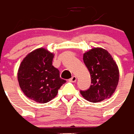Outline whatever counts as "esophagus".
I'll use <instances>...</instances> for the list:
<instances>
[{"instance_id":"obj_1","label":"esophagus","mask_w":134,"mask_h":134,"mask_svg":"<svg viewBox=\"0 0 134 134\" xmlns=\"http://www.w3.org/2000/svg\"><path fill=\"white\" fill-rule=\"evenodd\" d=\"M76 80H77V77H76L75 76H72V77L70 79V82H76Z\"/></svg>"}]
</instances>
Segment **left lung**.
<instances>
[{"instance_id": "1", "label": "left lung", "mask_w": 134, "mask_h": 134, "mask_svg": "<svg viewBox=\"0 0 134 134\" xmlns=\"http://www.w3.org/2000/svg\"><path fill=\"white\" fill-rule=\"evenodd\" d=\"M83 60L91 75V85L80 91L81 95L91 102L111 97L119 81L118 67L111 54L102 48H94L84 53Z\"/></svg>"}]
</instances>
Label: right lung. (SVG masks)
<instances>
[{
    "instance_id": "obj_1",
    "label": "right lung",
    "mask_w": 134,
    "mask_h": 134,
    "mask_svg": "<svg viewBox=\"0 0 134 134\" xmlns=\"http://www.w3.org/2000/svg\"><path fill=\"white\" fill-rule=\"evenodd\" d=\"M54 54L45 48L29 53L20 64L18 81L23 93L38 103H46L56 97L66 82L59 77V70L52 66Z\"/></svg>"
}]
</instances>
